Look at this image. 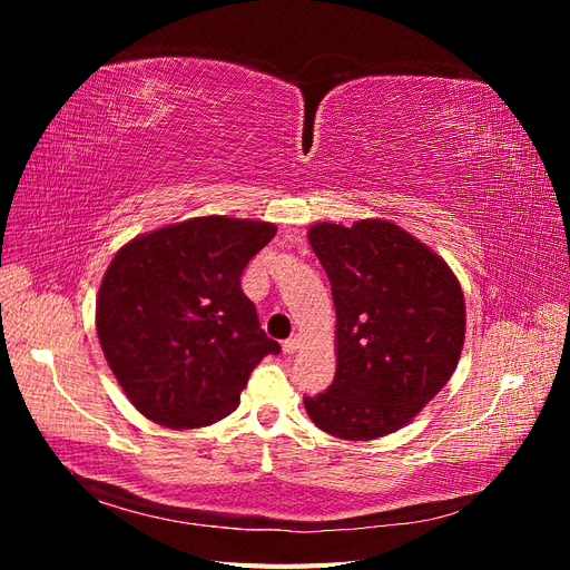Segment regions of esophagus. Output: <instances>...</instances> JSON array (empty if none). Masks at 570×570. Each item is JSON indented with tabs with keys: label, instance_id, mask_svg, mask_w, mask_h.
Masks as SVG:
<instances>
[{
	"label": "esophagus",
	"instance_id": "obj_1",
	"mask_svg": "<svg viewBox=\"0 0 570 570\" xmlns=\"http://www.w3.org/2000/svg\"><path fill=\"white\" fill-rule=\"evenodd\" d=\"M299 344H302V335H292V337H287L283 342V352L285 354H295L299 350Z\"/></svg>",
	"mask_w": 570,
	"mask_h": 570
}]
</instances>
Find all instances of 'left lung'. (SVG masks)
<instances>
[{"instance_id": "left-lung-1", "label": "left lung", "mask_w": 570, "mask_h": 570, "mask_svg": "<svg viewBox=\"0 0 570 570\" xmlns=\"http://www.w3.org/2000/svg\"><path fill=\"white\" fill-rule=\"evenodd\" d=\"M337 314L335 381L304 406L327 435L375 440L406 425L450 381L465 304L452 268L383 218L308 230Z\"/></svg>"}]
</instances>
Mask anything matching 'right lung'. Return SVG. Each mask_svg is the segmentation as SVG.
<instances>
[{
	"label": "right lung",
	"instance_id": "1",
	"mask_svg": "<svg viewBox=\"0 0 570 570\" xmlns=\"http://www.w3.org/2000/svg\"><path fill=\"white\" fill-rule=\"evenodd\" d=\"M273 223L199 216L130 239L97 295V335L118 385L149 421L204 428L235 411L281 344L239 287Z\"/></svg>",
	"mask_w": 570,
	"mask_h": 570
}]
</instances>
